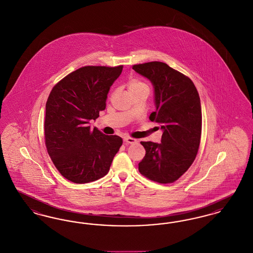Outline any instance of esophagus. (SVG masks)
<instances>
[{
	"mask_svg": "<svg viewBox=\"0 0 253 253\" xmlns=\"http://www.w3.org/2000/svg\"><path fill=\"white\" fill-rule=\"evenodd\" d=\"M124 142L126 143V144H134V143H136L137 142V140L135 139V138H132V137H129V136H126V137H124Z\"/></svg>",
	"mask_w": 253,
	"mask_h": 253,
	"instance_id": "esophagus-1",
	"label": "esophagus"
}]
</instances>
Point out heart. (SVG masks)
<instances>
[{
	"label": "heart",
	"instance_id": "obj_1",
	"mask_svg": "<svg viewBox=\"0 0 253 253\" xmlns=\"http://www.w3.org/2000/svg\"><path fill=\"white\" fill-rule=\"evenodd\" d=\"M128 88L130 90V92L138 90V89H142V88H148V85L145 84L143 81L139 80V79H132L129 83H128Z\"/></svg>",
	"mask_w": 253,
	"mask_h": 253
}]
</instances>
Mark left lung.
I'll return each mask as SVG.
<instances>
[{"label": "left lung", "instance_id": "obj_1", "mask_svg": "<svg viewBox=\"0 0 253 253\" xmlns=\"http://www.w3.org/2000/svg\"><path fill=\"white\" fill-rule=\"evenodd\" d=\"M155 87L156 112L150 121L163 130L161 143L141 141L146 151L139 172L150 180L168 184L182 176L196 157L202 131L200 97L192 80L160 61L132 65Z\"/></svg>", "mask_w": 253, "mask_h": 253}]
</instances>
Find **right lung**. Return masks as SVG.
I'll use <instances>...</instances> for the list:
<instances>
[{
    "label": "right lung",
    "mask_w": 253,
    "mask_h": 253,
    "mask_svg": "<svg viewBox=\"0 0 253 253\" xmlns=\"http://www.w3.org/2000/svg\"><path fill=\"white\" fill-rule=\"evenodd\" d=\"M123 65L84 66L53 87L45 106L44 139L49 157L60 174L77 184L97 180L108 173L122 138L91 129L106 108L110 87Z\"/></svg>",
    "instance_id": "obj_1"
}]
</instances>
